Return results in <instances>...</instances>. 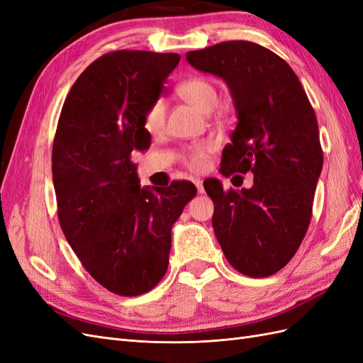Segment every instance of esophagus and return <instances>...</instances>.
<instances>
[{"label":"esophagus","mask_w":363,"mask_h":363,"mask_svg":"<svg viewBox=\"0 0 363 363\" xmlns=\"http://www.w3.org/2000/svg\"><path fill=\"white\" fill-rule=\"evenodd\" d=\"M192 182H194V184L196 186V191H199V194H203V192H204V188H203V180H201V179H194Z\"/></svg>","instance_id":"esophagus-1"}]
</instances>
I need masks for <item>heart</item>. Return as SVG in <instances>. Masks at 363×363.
Masks as SVG:
<instances>
[{
	"label": "heart",
	"mask_w": 363,
	"mask_h": 363,
	"mask_svg": "<svg viewBox=\"0 0 363 363\" xmlns=\"http://www.w3.org/2000/svg\"><path fill=\"white\" fill-rule=\"evenodd\" d=\"M179 94L186 103H189L192 107L196 108V111H200L203 113H211L216 107L219 100L216 86L212 82L201 79V77H196V79L183 83L180 86ZM163 123H164V101L157 100L147 111L144 118V127L148 131H151V133H155V131H159L163 127ZM212 150H213V144H211V142H204V144L196 145L184 152L183 156L184 163L188 164L191 169H201L206 164L207 155Z\"/></svg>",
	"instance_id": "1"
}]
</instances>
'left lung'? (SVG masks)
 I'll use <instances>...</instances> for the list:
<instances>
[{"mask_svg": "<svg viewBox=\"0 0 363 363\" xmlns=\"http://www.w3.org/2000/svg\"><path fill=\"white\" fill-rule=\"evenodd\" d=\"M186 60L223 79L233 98L238 124L223 150L219 172L255 175L251 188L240 191H224L218 179L204 182L215 204L218 242L239 272L272 276L301 244L323 169L309 98L286 62L248 40L189 51Z\"/></svg>", "mask_w": 363, "mask_h": 363, "instance_id": "obj_1", "label": "left lung"}]
</instances>
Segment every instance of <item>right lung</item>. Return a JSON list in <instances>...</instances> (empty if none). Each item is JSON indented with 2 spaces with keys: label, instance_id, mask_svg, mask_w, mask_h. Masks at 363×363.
Wrapping results in <instances>:
<instances>
[{
  "label": "right lung",
  "instance_id": "1",
  "mask_svg": "<svg viewBox=\"0 0 363 363\" xmlns=\"http://www.w3.org/2000/svg\"><path fill=\"white\" fill-rule=\"evenodd\" d=\"M179 62L175 52L104 54L72 84L54 136L63 235L86 271L118 295L145 294L163 279L172 225L196 195L189 182L140 188L130 159L148 150L145 113Z\"/></svg>",
  "mask_w": 363,
  "mask_h": 363
}]
</instances>
